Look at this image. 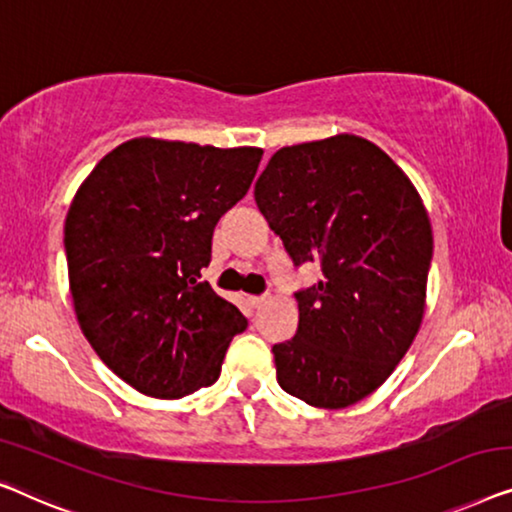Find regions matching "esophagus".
<instances>
[{
	"mask_svg": "<svg viewBox=\"0 0 512 512\" xmlns=\"http://www.w3.org/2000/svg\"><path fill=\"white\" fill-rule=\"evenodd\" d=\"M248 301H250V306H253V308H259V306H264L266 301H269V297L262 294V297H248Z\"/></svg>",
	"mask_w": 512,
	"mask_h": 512,
	"instance_id": "obj_1",
	"label": "esophagus"
}]
</instances>
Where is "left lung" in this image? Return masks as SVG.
I'll return each mask as SVG.
<instances>
[{"instance_id": "1", "label": "left lung", "mask_w": 512, "mask_h": 512, "mask_svg": "<svg viewBox=\"0 0 512 512\" xmlns=\"http://www.w3.org/2000/svg\"><path fill=\"white\" fill-rule=\"evenodd\" d=\"M255 201L294 264L325 276L297 294V336L273 345L278 383L308 406L348 408L420 331L434 250L420 192L376 143L334 134L273 153Z\"/></svg>"}]
</instances>
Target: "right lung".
Masks as SVG:
<instances>
[{
    "instance_id": "right-lung-1",
    "label": "right lung",
    "mask_w": 512,
    "mask_h": 512,
    "mask_svg": "<svg viewBox=\"0 0 512 512\" xmlns=\"http://www.w3.org/2000/svg\"><path fill=\"white\" fill-rule=\"evenodd\" d=\"M262 153L136 136L76 190L64 220L76 320L136 392L181 399L213 385L248 327L199 276L215 225L246 197Z\"/></svg>"
}]
</instances>
